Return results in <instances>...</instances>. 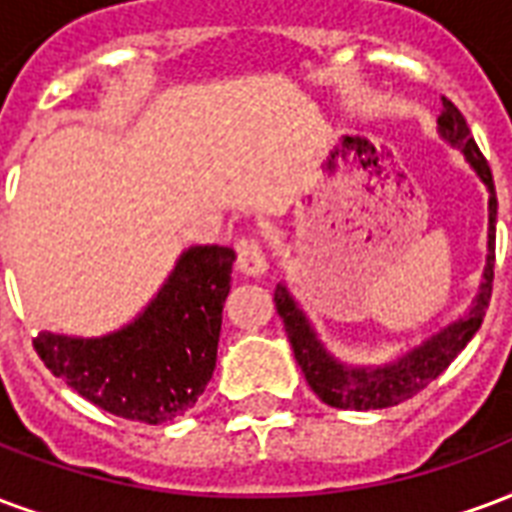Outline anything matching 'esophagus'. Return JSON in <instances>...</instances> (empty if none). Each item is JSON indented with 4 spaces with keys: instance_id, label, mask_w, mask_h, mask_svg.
<instances>
[{
    "instance_id": "esophagus-1",
    "label": "esophagus",
    "mask_w": 512,
    "mask_h": 512,
    "mask_svg": "<svg viewBox=\"0 0 512 512\" xmlns=\"http://www.w3.org/2000/svg\"><path fill=\"white\" fill-rule=\"evenodd\" d=\"M236 268L246 276H260L268 271V260L257 238H238L236 241Z\"/></svg>"
}]
</instances>
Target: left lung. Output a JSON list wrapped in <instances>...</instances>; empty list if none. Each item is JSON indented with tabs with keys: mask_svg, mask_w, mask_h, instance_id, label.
I'll use <instances>...</instances> for the list:
<instances>
[{
	"mask_svg": "<svg viewBox=\"0 0 512 512\" xmlns=\"http://www.w3.org/2000/svg\"><path fill=\"white\" fill-rule=\"evenodd\" d=\"M439 135L448 140L450 146H458L464 151L467 162L475 168L480 181L486 184L491 198H488V255L483 282L478 287V295L469 306L464 317L456 323L434 333L431 339L401 355L396 361L382 363V366H344L325 350L317 333L306 320V314L298 309L293 295L287 293L285 285L276 287L274 304L276 312L285 323L287 339L293 344L295 361L301 366L309 388L317 393V399L325 401L328 407L336 410H382V407H396L401 401L412 399L426 385L437 380L439 374L448 369L458 352L467 347V342L478 333L483 317H486L488 301H491V287H494V246H497V195H494V179L488 168L486 157L480 154L478 143L469 135L467 119L461 116L456 105L442 97V113L437 119Z\"/></svg>",
	"mask_w": 512,
	"mask_h": 512,
	"instance_id": "1",
	"label": "left lung"
}]
</instances>
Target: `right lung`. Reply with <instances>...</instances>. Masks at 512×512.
I'll list each match as a JSON object with an SVG mask.
<instances>
[{"mask_svg":"<svg viewBox=\"0 0 512 512\" xmlns=\"http://www.w3.org/2000/svg\"><path fill=\"white\" fill-rule=\"evenodd\" d=\"M236 252L192 246L157 298L100 339L37 333L40 361L100 410L140 423H168L195 407L217 366L222 306Z\"/></svg>","mask_w":512,"mask_h":512,"instance_id":"right-lung-1","label":"right lung"}]
</instances>
